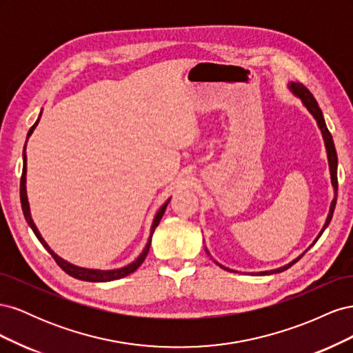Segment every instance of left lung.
<instances>
[{"label":"left lung","mask_w":353,"mask_h":353,"mask_svg":"<svg viewBox=\"0 0 353 353\" xmlns=\"http://www.w3.org/2000/svg\"><path fill=\"white\" fill-rule=\"evenodd\" d=\"M290 90L293 91V94L294 95H297L299 99L302 100V103L306 105V109L311 112V114L315 117V121H316V123H318V126H319V130H321V132H323V138H324V143H325V148H327V156H328V165H330V172H331V183H333V187H334V199H333V201H331V206H330V213H328V216H327V221H325V223H324V227H323V230H321V232L318 234V237H316V240L309 245V249L312 248V245L318 241V239L321 237V234L324 232V230L328 227V223H330V221H331V218H333V213H334V208H336V201H337V153H336V148H334V143H333V137H331V134H330V131H328V128H327V125H325V121H324V116H323V112H321V109H319V105H318V103H316V100L314 99V95L309 92V90L305 87V85H302V83H299V82H292L290 83ZM309 249H306L301 256H299V258H296L294 261H292L290 263H287V265H284V266H281V268H276V270H271V271H263V272H259V275H270V274H279V272H283V271H285V270H288L290 268L292 265H294L299 259L302 258V256L309 250ZM218 263V262H216ZM219 265V263H218ZM221 268H223V270H227V271H231V270H228V268H225V266H222V265H219Z\"/></svg>","instance_id":"obj_1"}]
</instances>
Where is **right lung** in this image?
I'll return each mask as SVG.
<instances>
[{
	"mask_svg": "<svg viewBox=\"0 0 353 353\" xmlns=\"http://www.w3.org/2000/svg\"><path fill=\"white\" fill-rule=\"evenodd\" d=\"M38 122H39V119H38L34 125H32V128L29 130L28 137H26V143H28V138L30 137V134L34 132V130H35V126L38 125ZM25 148H26V145H25ZM169 200H170V199H168V201L165 203V205H163L162 208H160L159 212L156 213V216H154V219H153V225H152V230H150V237H148V241H147V244H145V248H144L143 253H141L140 256H138V258H137L132 263L123 266V268L110 270V271L88 270V268H81V266H74V265L66 262L65 259L59 258V256L50 249V245L46 243L44 239L41 237V234H39L37 225L34 223V221H32L30 210H29V201H28V196H26V153H25V150H23V172H22V178H20V201H22L23 215H25V218H26V222L29 223V227L32 228V231L35 232L37 239L41 241V244L44 245V248L48 250V253L52 256V258H54V261L57 262V265L60 266V268H61L63 271H65L66 274H69L70 276H73V279H78V280H82V281H91V283H103V281L119 280V279H123V276H126V275L132 274V272L138 268V266H140V265L144 262V259H145V256H147V253H148V249H150V244H152V236H153V232H154L156 227L159 225L160 219H162V216H163V213H165V210H166V206H168Z\"/></svg>",
	"mask_w": 353,
	"mask_h": 353,
	"instance_id": "1",
	"label": "right lung"
}]
</instances>
